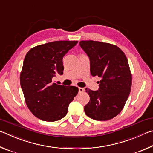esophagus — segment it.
Wrapping results in <instances>:
<instances>
[{
    "label": "esophagus",
    "instance_id": "1",
    "mask_svg": "<svg viewBox=\"0 0 153 153\" xmlns=\"http://www.w3.org/2000/svg\"><path fill=\"white\" fill-rule=\"evenodd\" d=\"M78 90H79V92L80 93L84 92V88H79Z\"/></svg>",
    "mask_w": 153,
    "mask_h": 153
}]
</instances>
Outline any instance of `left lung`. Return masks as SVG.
Listing matches in <instances>:
<instances>
[{
    "mask_svg": "<svg viewBox=\"0 0 153 153\" xmlns=\"http://www.w3.org/2000/svg\"><path fill=\"white\" fill-rule=\"evenodd\" d=\"M79 46L90 59L92 76L101 78L97 91L86 88L90 101L84 107L85 113L97 121L109 120L123 109L130 93L128 59L120 48L109 43L82 40Z\"/></svg>",
    "mask_w": 153,
    "mask_h": 153,
    "instance_id": "1",
    "label": "left lung"
}]
</instances>
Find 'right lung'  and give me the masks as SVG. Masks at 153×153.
Segmentation results:
<instances>
[{
  "instance_id": "obj_1",
  "label": "right lung",
  "mask_w": 153,
  "mask_h": 153,
  "mask_svg": "<svg viewBox=\"0 0 153 153\" xmlns=\"http://www.w3.org/2000/svg\"><path fill=\"white\" fill-rule=\"evenodd\" d=\"M77 41H55L31 48L25 56L20 84L28 108L36 117L56 121L67 115L69 105L77 94L76 86L53 82L63 74V58Z\"/></svg>"
}]
</instances>
